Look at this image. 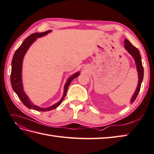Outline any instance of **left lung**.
I'll return each mask as SVG.
<instances>
[{"instance_id":"8db88e82","label":"left lung","mask_w":154,"mask_h":154,"mask_svg":"<svg viewBox=\"0 0 154 154\" xmlns=\"http://www.w3.org/2000/svg\"><path fill=\"white\" fill-rule=\"evenodd\" d=\"M125 48L127 50L128 52L131 54V55L134 58L135 60L136 68H137L138 72V84L137 88H136L135 93L133 95V96L131 99V103H132L134 101L136 98L137 97V95L139 93V91L140 90L141 84L143 80V78H144V68L142 66V59L140 54V51L137 48H136L134 46H133L131 43L129 42L128 40L125 39Z\"/></svg>"}]
</instances>
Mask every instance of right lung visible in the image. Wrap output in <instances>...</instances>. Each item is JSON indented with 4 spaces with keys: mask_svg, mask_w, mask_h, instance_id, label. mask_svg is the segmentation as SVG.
I'll use <instances>...</instances> for the list:
<instances>
[{
    "mask_svg": "<svg viewBox=\"0 0 154 154\" xmlns=\"http://www.w3.org/2000/svg\"><path fill=\"white\" fill-rule=\"evenodd\" d=\"M51 32V30H48L42 33H32V35L28 36L24 40V42L22 43V45L20 46L19 48L16 51L12 60V70H11V75H10V81H11V85H12L13 90L16 92V94L17 95H18L19 99L22 101L23 105H26V107L29 109H34V110H36L38 111H51L57 108L58 106H59L60 104L62 103V101H63L64 97H65L68 88L70 84L71 83L72 80H73L74 78L78 77L80 74L79 72H78L75 73L74 74L72 75V76L68 78L66 83L65 84V86H64V94H63V97L61 98V100L58 102V103L52 105L50 107H48V108L39 107L38 106L33 104L32 102L29 100L28 97L27 96V95L25 94L24 91L23 90V85H22V62H23V57H24L27 51H28V49H29V47L34 42H35L37 38L45 35L47 33H50Z\"/></svg>",
    "mask_w": 154,
    "mask_h": 154,
    "instance_id": "obj_1",
    "label": "right lung"
}]
</instances>
